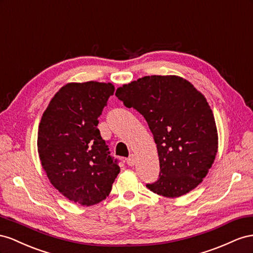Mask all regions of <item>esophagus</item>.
Instances as JSON below:
<instances>
[{"mask_svg": "<svg viewBox=\"0 0 253 253\" xmlns=\"http://www.w3.org/2000/svg\"><path fill=\"white\" fill-rule=\"evenodd\" d=\"M126 162H127V164L129 165V167H133L134 165V163H135V160H134V157L133 156H130L129 157L127 160H126Z\"/></svg>", "mask_w": 253, "mask_h": 253, "instance_id": "obj_1", "label": "esophagus"}]
</instances>
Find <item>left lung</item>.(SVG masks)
Returning <instances> with one entry per match:
<instances>
[{
  "label": "left lung",
  "mask_w": 253,
  "mask_h": 253,
  "mask_svg": "<svg viewBox=\"0 0 253 253\" xmlns=\"http://www.w3.org/2000/svg\"><path fill=\"white\" fill-rule=\"evenodd\" d=\"M146 120L157 144L160 174L146 186L164 197H180L207 176L217 153L214 115L206 97L182 77L145 76L115 92Z\"/></svg>",
  "instance_id": "8db88e82"
}]
</instances>
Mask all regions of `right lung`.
Wrapping results in <instances>:
<instances>
[{
  "instance_id": "1",
  "label": "right lung",
  "mask_w": 253,
  "mask_h": 253,
  "mask_svg": "<svg viewBox=\"0 0 253 253\" xmlns=\"http://www.w3.org/2000/svg\"><path fill=\"white\" fill-rule=\"evenodd\" d=\"M113 92L110 83L68 84L50 100L39 124L37 145L43 169L55 189L82 206L104 200L120 172L97 128Z\"/></svg>"
}]
</instances>
